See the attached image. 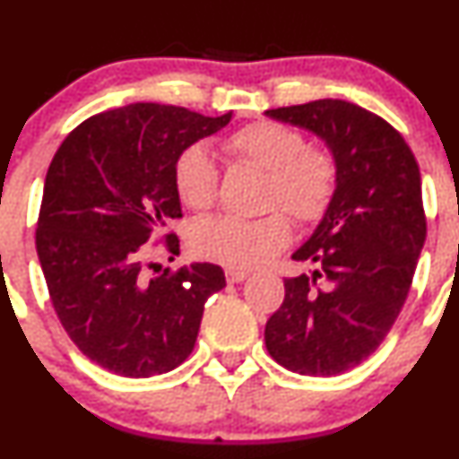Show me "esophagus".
Wrapping results in <instances>:
<instances>
[{
	"instance_id": "1",
	"label": "esophagus",
	"mask_w": 459,
	"mask_h": 459,
	"mask_svg": "<svg viewBox=\"0 0 459 459\" xmlns=\"http://www.w3.org/2000/svg\"><path fill=\"white\" fill-rule=\"evenodd\" d=\"M247 277H248V273L242 271V268H226V280H229L230 284L247 280Z\"/></svg>"
}]
</instances>
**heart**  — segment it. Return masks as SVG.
I'll list each match as a JSON object with an SVG mask.
<instances>
[{
    "label": "heart",
    "mask_w": 459,
    "mask_h": 459,
    "mask_svg": "<svg viewBox=\"0 0 459 459\" xmlns=\"http://www.w3.org/2000/svg\"><path fill=\"white\" fill-rule=\"evenodd\" d=\"M224 151L238 161L266 170L264 208L273 212L257 220L212 217L200 221L191 235L197 255L230 268L262 266L284 251L293 238L290 220L280 210L302 226L317 224L331 211L340 166L333 151L308 143L298 128L257 119L226 135ZM173 182L184 206L208 211L217 200L220 186V173L211 152L200 143L184 148L175 160Z\"/></svg>",
    "instance_id": "b5f03b06"
}]
</instances>
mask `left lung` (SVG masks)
<instances>
[{"mask_svg": "<svg viewBox=\"0 0 459 459\" xmlns=\"http://www.w3.org/2000/svg\"><path fill=\"white\" fill-rule=\"evenodd\" d=\"M266 115L322 137L340 182L331 211L293 253L317 268L286 277L264 340L289 371L340 375L375 353L409 298L427 238L420 166L386 119L351 101L316 100Z\"/></svg>", "mask_w": 459, "mask_h": 459, "instance_id": "obj_1", "label": "left lung"}]
</instances>
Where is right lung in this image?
I'll use <instances>...</instances> for the list:
<instances>
[{"label": "right lung", "mask_w": 459, "mask_h": 459, "mask_svg": "<svg viewBox=\"0 0 459 459\" xmlns=\"http://www.w3.org/2000/svg\"><path fill=\"white\" fill-rule=\"evenodd\" d=\"M229 122L230 113L140 101L92 115L55 152L35 247L64 331L97 367L151 377L191 355L224 271L184 264L160 273L148 255L157 247L179 253L178 235L166 233L182 217L178 155Z\"/></svg>", "instance_id": "add662e5"}]
</instances>
